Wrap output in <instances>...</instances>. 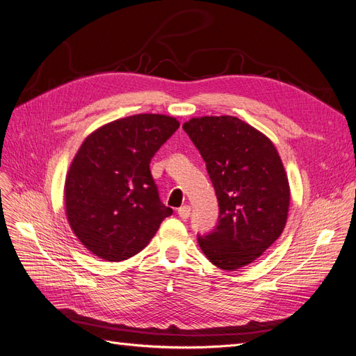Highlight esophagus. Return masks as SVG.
I'll return each instance as SVG.
<instances>
[{
    "label": "esophagus",
    "instance_id": "1",
    "mask_svg": "<svg viewBox=\"0 0 356 356\" xmlns=\"http://www.w3.org/2000/svg\"><path fill=\"white\" fill-rule=\"evenodd\" d=\"M177 214H179V217H180L181 220L189 218V216H191V207H189V205L180 207V208L177 209Z\"/></svg>",
    "mask_w": 356,
    "mask_h": 356
}]
</instances>
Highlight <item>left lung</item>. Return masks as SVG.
Instances as JSON below:
<instances>
[{
	"mask_svg": "<svg viewBox=\"0 0 356 356\" xmlns=\"http://www.w3.org/2000/svg\"><path fill=\"white\" fill-rule=\"evenodd\" d=\"M183 130L204 158L220 208L214 230L198 234L202 252L221 270L251 264L287 221L291 189L277 149L232 115L191 118Z\"/></svg>",
	"mask_w": 356,
	"mask_h": 356,
	"instance_id": "obj_1",
	"label": "left lung"
}]
</instances>
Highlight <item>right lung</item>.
<instances>
[{"label": "right lung", "instance_id": "obj_1", "mask_svg": "<svg viewBox=\"0 0 356 356\" xmlns=\"http://www.w3.org/2000/svg\"><path fill=\"white\" fill-rule=\"evenodd\" d=\"M179 129L163 114L118 118L90 134L70 164L65 213L88 251L105 261L136 255L173 209L160 201L149 163Z\"/></svg>", "mask_w": 356, "mask_h": 356}]
</instances>
